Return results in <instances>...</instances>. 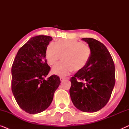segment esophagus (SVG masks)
<instances>
[{"label": "esophagus", "instance_id": "34e87169", "mask_svg": "<svg viewBox=\"0 0 129 129\" xmlns=\"http://www.w3.org/2000/svg\"><path fill=\"white\" fill-rule=\"evenodd\" d=\"M64 79H66V78H65V77H60V80L61 82H62V81L64 80Z\"/></svg>", "mask_w": 129, "mask_h": 129}]
</instances>
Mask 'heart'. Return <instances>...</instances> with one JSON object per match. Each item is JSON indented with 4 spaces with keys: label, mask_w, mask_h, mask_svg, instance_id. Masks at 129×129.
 Instances as JSON below:
<instances>
[{
    "label": "heart",
    "mask_w": 129,
    "mask_h": 129,
    "mask_svg": "<svg viewBox=\"0 0 129 129\" xmlns=\"http://www.w3.org/2000/svg\"><path fill=\"white\" fill-rule=\"evenodd\" d=\"M91 50L87 44L77 40H60L56 43H50L46 47V57L47 62L53 65L60 59L52 69L54 75L63 76L73 70L79 71L83 69L90 57Z\"/></svg>",
    "instance_id": "1"
}]
</instances>
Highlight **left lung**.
Masks as SVG:
<instances>
[{
    "mask_svg": "<svg viewBox=\"0 0 129 129\" xmlns=\"http://www.w3.org/2000/svg\"><path fill=\"white\" fill-rule=\"evenodd\" d=\"M90 47L87 64L70 79V98L82 112H98L110 99L115 84V68L106 47L93 38H83Z\"/></svg>",
    "mask_w": 129,
    "mask_h": 129,
    "instance_id": "obj_1",
    "label": "left lung"
}]
</instances>
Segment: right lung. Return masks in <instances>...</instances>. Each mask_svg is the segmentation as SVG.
<instances>
[{"label":"right lung","mask_w":129,"mask_h":129,"mask_svg":"<svg viewBox=\"0 0 129 129\" xmlns=\"http://www.w3.org/2000/svg\"><path fill=\"white\" fill-rule=\"evenodd\" d=\"M52 39L44 35L31 38L19 49L12 64V93L20 108L29 114L48 108L60 83L56 75L45 79L50 69L46 50Z\"/></svg>","instance_id":"obj_1"}]
</instances>
